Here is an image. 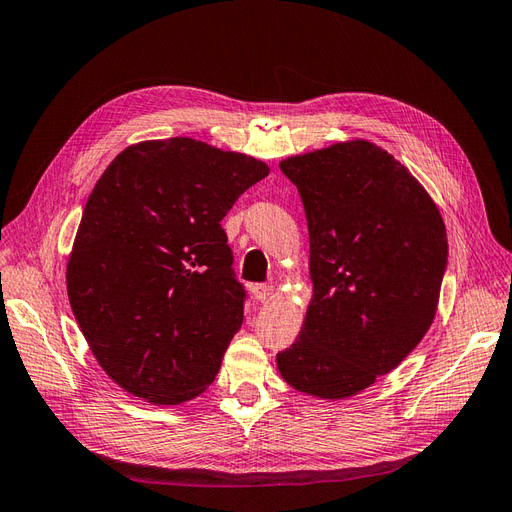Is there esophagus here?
<instances>
[{
    "label": "esophagus",
    "instance_id": "esophagus-1",
    "mask_svg": "<svg viewBox=\"0 0 512 512\" xmlns=\"http://www.w3.org/2000/svg\"><path fill=\"white\" fill-rule=\"evenodd\" d=\"M271 294H273V286L271 284H254L252 286V297L256 299V301H269L271 299Z\"/></svg>",
    "mask_w": 512,
    "mask_h": 512
}]
</instances>
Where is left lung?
I'll list each match as a JSON object with an SVG mask.
<instances>
[{
	"mask_svg": "<svg viewBox=\"0 0 512 512\" xmlns=\"http://www.w3.org/2000/svg\"><path fill=\"white\" fill-rule=\"evenodd\" d=\"M280 168L303 200L314 294L277 369L307 395H359L404 361L436 318L448 258L440 209L404 164L359 138Z\"/></svg>",
	"mask_w": 512,
	"mask_h": 512,
	"instance_id": "left-lung-1",
	"label": "left lung"
}]
</instances>
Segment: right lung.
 <instances>
[{
  "mask_svg": "<svg viewBox=\"0 0 512 512\" xmlns=\"http://www.w3.org/2000/svg\"><path fill=\"white\" fill-rule=\"evenodd\" d=\"M269 166L188 136L123 149L98 179L66 267L76 322L108 378L156 406L218 376L245 290L222 228Z\"/></svg>",
  "mask_w": 512,
  "mask_h": 512,
  "instance_id": "right-lung-1",
  "label": "right lung"
}]
</instances>
